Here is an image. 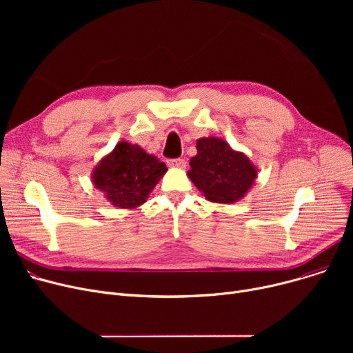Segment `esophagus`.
<instances>
[{"label": "esophagus", "mask_w": 353, "mask_h": 353, "mask_svg": "<svg viewBox=\"0 0 353 353\" xmlns=\"http://www.w3.org/2000/svg\"><path fill=\"white\" fill-rule=\"evenodd\" d=\"M167 164H169V167H176V169H184V167H186V161H184L183 159L167 160Z\"/></svg>", "instance_id": "esophagus-1"}]
</instances>
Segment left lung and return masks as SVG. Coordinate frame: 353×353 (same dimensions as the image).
I'll use <instances>...</instances> for the list:
<instances>
[{
    "label": "left lung",
    "mask_w": 353,
    "mask_h": 353,
    "mask_svg": "<svg viewBox=\"0 0 353 353\" xmlns=\"http://www.w3.org/2000/svg\"><path fill=\"white\" fill-rule=\"evenodd\" d=\"M196 148L188 176L206 200L232 205L253 188L259 170L243 152L214 136L199 139Z\"/></svg>",
    "instance_id": "left-lung-1"
}]
</instances>
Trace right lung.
Segmentation results:
<instances>
[{
    "instance_id": "obj_1",
    "label": "right lung",
    "mask_w": 353,
    "mask_h": 353,
    "mask_svg": "<svg viewBox=\"0 0 353 353\" xmlns=\"http://www.w3.org/2000/svg\"><path fill=\"white\" fill-rule=\"evenodd\" d=\"M165 172V164L156 156L123 140L96 164L91 181L114 208L136 209L147 201Z\"/></svg>"
}]
</instances>
